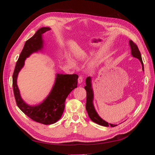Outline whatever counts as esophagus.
<instances>
[{
    "mask_svg": "<svg viewBox=\"0 0 155 155\" xmlns=\"http://www.w3.org/2000/svg\"><path fill=\"white\" fill-rule=\"evenodd\" d=\"M83 82V78L81 76H79L78 78V83L81 84Z\"/></svg>",
    "mask_w": 155,
    "mask_h": 155,
    "instance_id": "1",
    "label": "esophagus"
}]
</instances>
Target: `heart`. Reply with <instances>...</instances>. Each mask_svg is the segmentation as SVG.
Returning a JSON list of instances; mask_svg holds the SVG:
<instances>
[{
	"label": "heart",
	"mask_w": 155,
	"mask_h": 155,
	"mask_svg": "<svg viewBox=\"0 0 155 155\" xmlns=\"http://www.w3.org/2000/svg\"><path fill=\"white\" fill-rule=\"evenodd\" d=\"M78 56H79V58H80V59H85V58H86L87 55H86V53L84 52V51H81V52L79 53V54H78ZM69 61H70V63H72L73 64H74V63L72 61V59H69ZM91 64H92V63H91Z\"/></svg>",
	"instance_id": "1"
}]
</instances>
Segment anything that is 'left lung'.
Masks as SVG:
<instances>
[{"label":"left lung","instance_id":"obj_1","mask_svg":"<svg viewBox=\"0 0 155 155\" xmlns=\"http://www.w3.org/2000/svg\"><path fill=\"white\" fill-rule=\"evenodd\" d=\"M129 43L130 50H131V55H133V57L137 58L140 60V61L141 62L142 66V70L144 72L143 64V61H142L141 54H140V52L137 45L135 43H134L131 40H130L129 41ZM85 82H86V86L85 87V89L87 91L86 110L87 111V113H88L89 118H91V120L93 121V122H95L96 124L102 125V126H105V127L110 126V127H112L117 126V125L109 124L108 122H107L106 121L103 120L101 117L98 115V114L97 113V112L95 109L94 105V104H93L94 91H93L92 87V78L90 76L87 77L86 79Z\"/></svg>","mask_w":155,"mask_h":155}]
</instances>
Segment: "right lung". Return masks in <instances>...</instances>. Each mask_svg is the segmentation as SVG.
I'll list each match as a JSON object with an SVG mask.
<instances>
[{
  "label": "right lung",
  "mask_w": 155,
  "mask_h": 155,
  "mask_svg": "<svg viewBox=\"0 0 155 155\" xmlns=\"http://www.w3.org/2000/svg\"><path fill=\"white\" fill-rule=\"evenodd\" d=\"M50 30L49 27L41 28L26 41L13 74V93L18 107L31 120L45 125L55 124L61 118L64 109L65 100L73 89L77 87L78 79L77 74H57L52 88L41 103L38 105H30L22 100L17 83L18 73L24 67L27 58L33 53L43 50V34Z\"/></svg>",
  "instance_id": "right-lung-1"
}]
</instances>
